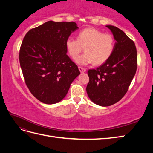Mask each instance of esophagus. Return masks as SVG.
<instances>
[{
	"label": "esophagus",
	"mask_w": 153,
	"mask_h": 153,
	"mask_svg": "<svg viewBox=\"0 0 153 153\" xmlns=\"http://www.w3.org/2000/svg\"><path fill=\"white\" fill-rule=\"evenodd\" d=\"M78 69H79V71H80L81 73H84V72L86 71V69L84 68H83V67L79 66V67H78Z\"/></svg>",
	"instance_id": "1"
}]
</instances>
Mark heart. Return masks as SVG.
I'll use <instances>...</instances> for the list:
<instances>
[{
  "label": "heart",
  "mask_w": 153,
  "mask_h": 153,
  "mask_svg": "<svg viewBox=\"0 0 153 153\" xmlns=\"http://www.w3.org/2000/svg\"><path fill=\"white\" fill-rule=\"evenodd\" d=\"M68 52L73 59H76L84 48L85 53L77 59L82 65L93 62L101 65L112 56L115 40L110 34H104L98 29L86 28L78 32L77 39L69 37L66 41Z\"/></svg>",
  "instance_id": "obj_1"
}]
</instances>
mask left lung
<instances>
[{"mask_svg": "<svg viewBox=\"0 0 153 153\" xmlns=\"http://www.w3.org/2000/svg\"><path fill=\"white\" fill-rule=\"evenodd\" d=\"M115 40L114 52L107 61L87 73L86 91L92 102L102 106L116 103L126 94L137 68L135 43L117 27L106 25Z\"/></svg>", "mask_w": 153, "mask_h": 153, "instance_id": "obj_1", "label": "left lung"}]
</instances>
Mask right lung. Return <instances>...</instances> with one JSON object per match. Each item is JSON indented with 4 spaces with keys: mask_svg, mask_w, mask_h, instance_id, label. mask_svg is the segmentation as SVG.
<instances>
[{
    "mask_svg": "<svg viewBox=\"0 0 153 153\" xmlns=\"http://www.w3.org/2000/svg\"><path fill=\"white\" fill-rule=\"evenodd\" d=\"M78 28L74 22L48 21L30 29L23 39L19 60L25 82L43 103L61 101L80 74L66 47V39Z\"/></svg>",
    "mask_w": 153,
    "mask_h": 153,
    "instance_id": "obj_1",
    "label": "right lung"
}]
</instances>
